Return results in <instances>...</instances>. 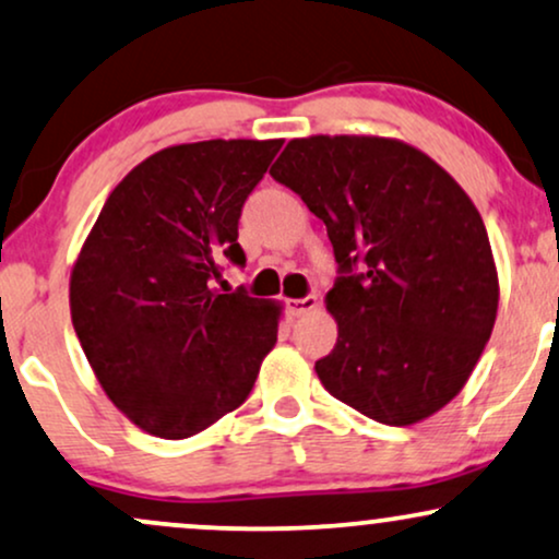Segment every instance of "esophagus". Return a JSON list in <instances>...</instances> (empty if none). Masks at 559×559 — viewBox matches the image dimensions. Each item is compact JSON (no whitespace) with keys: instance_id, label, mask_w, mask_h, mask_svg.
I'll list each match as a JSON object with an SVG mask.
<instances>
[{"instance_id":"obj_1","label":"esophagus","mask_w":559,"mask_h":559,"mask_svg":"<svg viewBox=\"0 0 559 559\" xmlns=\"http://www.w3.org/2000/svg\"><path fill=\"white\" fill-rule=\"evenodd\" d=\"M318 305H320L318 297H314V294H309V297H305V299H288V312H292L294 318H305V314L314 312Z\"/></svg>"}]
</instances>
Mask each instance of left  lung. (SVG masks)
<instances>
[{
  "instance_id": "8db88e82",
  "label": "left lung",
  "mask_w": 559,
  "mask_h": 559,
  "mask_svg": "<svg viewBox=\"0 0 559 559\" xmlns=\"http://www.w3.org/2000/svg\"><path fill=\"white\" fill-rule=\"evenodd\" d=\"M271 177L325 224L344 273L325 294L338 341L314 365L328 393L390 427L448 406L500 305L472 198L425 151L378 134L288 140Z\"/></svg>"
}]
</instances>
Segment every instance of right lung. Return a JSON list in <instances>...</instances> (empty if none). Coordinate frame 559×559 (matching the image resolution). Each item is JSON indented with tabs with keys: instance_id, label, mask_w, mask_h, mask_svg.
I'll return each instance as SVG.
<instances>
[{
	"instance_id": "add662e5",
	"label": "right lung",
	"mask_w": 559,
	"mask_h": 559,
	"mask_svg": "<svg viewBox=\"0 0 559 559\" xmlns=\"http://www.w3.org/2000/svg\"><path fill=\"white\" fill-rule=\"evenodd\" d=\"M284 140L164 147L114 187L70 273V314L93 374L134 427L203 432L245 403L284 305L218 294L245 265L239 215Z\"/></svg>"
}]
</instances>
